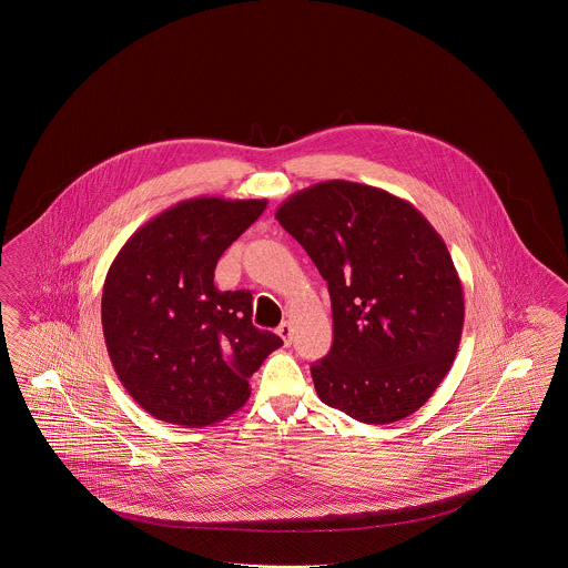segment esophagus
<instances>
[{"instance_id":"obj_1","label":"esophagus","mask_w":568,"mask_h":568,"mask_svg":"<svg viewBox=\"0 0 568 568\" xmlns=\"http://www.w3.org/2000/svg\"><path fill=\"white\" fill-rule=\"evenodd\" d=\"M276 333H278V335H281V339H283V342H285V345L292 344V339H293L292 323H281V325H278V328H276Z\"/></svg>"}]
</instances>
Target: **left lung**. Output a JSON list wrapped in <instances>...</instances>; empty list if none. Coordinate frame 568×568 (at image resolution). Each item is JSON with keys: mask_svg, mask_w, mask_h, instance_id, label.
Masks as SVG:
<instances>
[{"mask_svg": "<svg viewBox=\"0 0 568 568\" xmlns=\"http://www.w3.org/2000/svg\"><path fill=\"white\" fill-rule=\"evenodd\" d=\"M275 216L328 285L333 345L310 368L318 397L366 425L425 406L465 325L463 283L439 233L410 202L352 181L297 191Z\"/></svg>", "mask_w": 568, "mask_h": 568, "instance_id": "1", "label": "left lung"}]
</instances>
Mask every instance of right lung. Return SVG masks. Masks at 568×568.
<instances>
[{
	"instance_id": "add662e5",
	"label": "right lung",
	"mask_w": 568,
	"mask_h": 568,
	"mask_svg": "<svg viewBox=\"0 0 568 568\" xmlns=\"http://www.w3.org/2000/svg\"><path fill=\"white\" fill-rule=\"evenodd\" d=\"M266 200L193 197L139 226L103 281L102 327L129 396L158 420L207 427L240 410L281 337L252 325V293L221 292L224 250Z\"/></svg>"
}]
</instances>
